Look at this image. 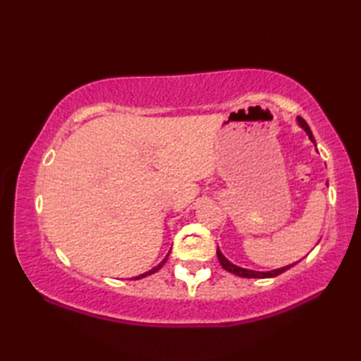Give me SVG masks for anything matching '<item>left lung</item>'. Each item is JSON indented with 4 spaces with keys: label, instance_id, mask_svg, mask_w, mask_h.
Instances as JSON below:
<instances>
[{
    "label": "left lung",
    "instance_id": "left-lung-1",
    "mask_svg": "<svg viewBox=\"0 0 361 361\" xmlns=\"http://www.w3.org/2000/svg\"><path fill=\"white\" fill-rule=\"evenodd\" d=\"M298 119V124H299V127H301L305 133L309 135V137H310V141L315 144V137H313V135H312V130H310V127L307 126V122H305L301 116H298L296 118ZM317 145V144H315ZM217 257H219V262H220V265L225 268L226 271H229V273H233V274H235V276H240V278H257V279H265V278H274V276H278V274H281V273H283V271H287L288 268H291L293 267L295 264H298V262H295V264H291V265H287V267H282V268H278V270H271V271H255V270H248V268H242V267H237V265H234V264H231L229 262V260L221 255V251L217 248Z\"/></svg>",
    "mask_w": 361,
    "mask_h": 361
}]
</instances>
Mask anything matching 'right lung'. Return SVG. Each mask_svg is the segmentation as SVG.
Wrapping results in <instances>:
<instances>
[{
    "label": "right lung",
    "instance_id": "obj_1",
    "mask_svg": "<svg viewBox=\"0 0 361 361\" xmlns=\"http://www.w3.org/2000/svg\"><path fill=\"white\" fill-rule=\"evenodd\" d=\"M169 255H171V251H169V252H167V256H166V257H164L163 260H161V262H159V264H158V265H157L155 268H152V270H149L147 273H142V274H140V276H136V278H135V279H141V278H145V276H149V274H153V273H155V271H158V270H159V268H161V267H163V265L166 264V260H167ZM132 279H133V278H132Z\"/></svg>",
    "mask_w": 361,
    "mask_h": 361
}]
</instances>
